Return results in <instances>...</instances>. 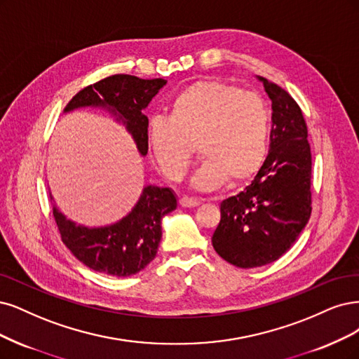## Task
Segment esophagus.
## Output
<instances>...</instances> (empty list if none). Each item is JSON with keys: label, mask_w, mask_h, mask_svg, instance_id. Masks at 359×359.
<instances>
[{"label": "esophagus", "mask_w": 359, "mask_h": 359, "mask_svg": "<svg viewBox=\"0 0 359 359\" xmlns=\"http://www.w3.org/2000/svg\"><path fill=\"white\" fill-rule=\"evenodd\" d=\"M199 205H201V201L193 199V197L184 196V197H181V199H180V206L181 208H196V206H199Z\"/></svg>", "instance_id": "esophagus-1"}]
</instances>
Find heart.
Here are the masks:
<instances>
[{
	"instance_id": "1",
	"label": "heart",
	"mask_w": 359,
	"mask_h": 359,
	"mask_svg": "<svg viewBox=\"0 0 359 359\" xmlns=\"http://www.w3.org/2000/svg\"><path fill=\"white\" fill-rule=\"evenodd\" d=\"M269 128L262 96L219 80H201L175 95L168 118L150 121L147 142L157 168L170 181L185 177L196 148L203 163L191 184L208 191L226 181L238 187L257 174L267 153Z\"/></svg>"
}]
</instances>
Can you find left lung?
Here are the masks:
<instances>
[{
    "mask_svg": "<svg viewBox=\"0 0 359 359\" xmlns=\"http://www.w3.org/2000/svg\"><path fill=\"white\" fill-rule=\"evenodd\" d=\"M258 80L273 111L269 154L248 187L221 202L212 234L217 254L242 269L276 262L297 241L312 212V154L302 109L280 86Z\"/></svg>",
    "mask_w": 359,
    "mask_h": 359,
    "instance_id": "1",
    "label": "left lung"
}]
</instances>
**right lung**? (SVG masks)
Masks as SVG:
<instances>
[{"mask_svg": "<svg viewBox=\"0 0 359 359\" xmlns=\"http://www.w3.org/2000/svg\"><path fill=\"white\" fill-rule=\"evenodd\" d=\"M166 84L163 79L144 80L116 74L80 90L65 107V113L83 107L107 109L121 121L137 142L138 151L148 153V118L144 109ZM53 217L62 242L79 262L95 271L126 278L150 264L162 239V219L177 209V196L168 187L147 185L132 211L105 227H84L68 219L55 205Z\"/></svg>", "mask_w": 359, "mask_h": 359, "instance_id": "right-lung-1", "label": "right lung"}]
</instances>
